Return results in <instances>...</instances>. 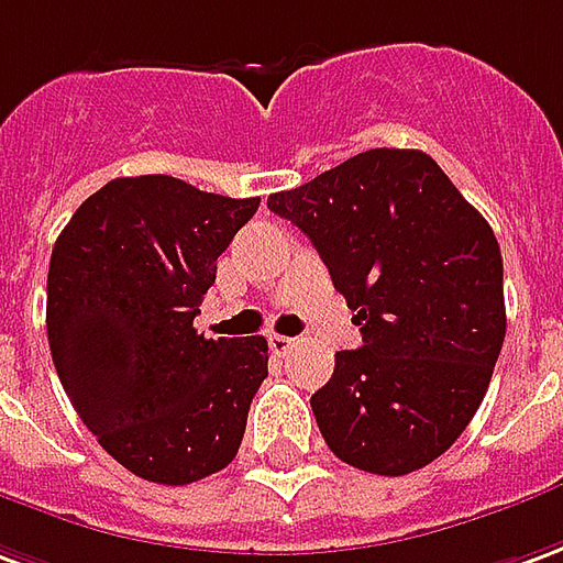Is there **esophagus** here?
I'll list each match as a JSON object with an SVG mask.
<instances>
[{"label":"esophagus","mask_w":563,"mask_h":563,"mask_svg":"<svg viewBox=\"0 0 563 563\" xmlns=\"http://www.w3.org/2000/svg\"><path fill=\"white\" fill-rule=\"evenodd\" d=\"M268 347L277 353V356H286L289 350L295 347V338H286V335H271L268 338Z\"/></svg>","instance_id":"esophagus-1"}]
</instances>
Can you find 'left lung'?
<instances>
[{
    "mask_svg": "<svg viewBox=\"0 0 563 563\" xmlns=\"http://www.w3.org/2000/svg\"><path fill=\"white\" fill-rule=\"evenodd\" d=\"M268 210L308 234L363 332L310 396L325 445L375 475L442 457L485 399L506 338L500 243L485 216L418 148H368L271 195Z\"/></svg>",
    "mask_w": 563,
    "mask_h": 563,
    "instance_id": "obj_1",
    "label": "left lung"
}]
</instances>
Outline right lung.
Wrapping results in <instances>:
<instances>
[{
  "mask_svg": "<svg viewBox=\"0 0 563 563\" xmlns=\"http://www.w3.org/2000/svg\"><path fill=\"white\" fill-rule=\"evenodd\" d=\"M258 210L173 176L93 191L54 243L48 344L66 396L112 457L158 485L225 470L241 448L268 341L203 338L216 258Z\"/></svg>",
  "mask_w": 563,
  "mask_h": 563,
  "instance_id": "right-lung-1",
  "label": "right lung"
}]
</instances>
